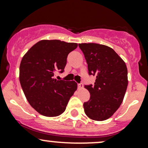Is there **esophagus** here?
I'll return each instance as SVG.
<instances>
[{"label":"esophagus","instance_id":"1","mask_svg":"<svg viewBox=\"0 0 148 148\" xmlns=\"http://www.w3.org/2000/svg\"><path fill=\"white\" fill-rule=\"evenodd\" d=\"M77 87H78V88H79V89H82V88H83V87H84L83 84H82V83L77 84Z\"/></svg>","mask_w":148,"mask_h":148}]
</instances>
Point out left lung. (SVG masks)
I'll list each match as a JSON object with an SVG mask.
<instances>
[{
    "label": "left lung",
    "mask_w": 148,
    "mask_h": 148,
    "mask_svg": "<svg viewBox=\"0 0 148 148\" xmlns=\"http://www.w3.org/2000/svg\"><path fill=\"white\" fill-rule=\"evenodd\" d=\"M88 64L89 75L95 76L94 85H85L90 99L84 103L91 119L103 121L116 112L127 86V70L123 60L110 47L96 43L79 44Z\"/></svg>",
    "instance_id": "obj_1"
}]
</instances>
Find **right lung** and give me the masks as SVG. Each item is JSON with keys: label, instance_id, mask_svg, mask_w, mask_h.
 Returning <instances> with one entry per match:
<instances>
[{"label": "right lung", "instance_id": "right-lung-1", "mask_svg": "<svg viewBox=\"0 0 148 148\" xmlns=\"http://www.w3.org/2000/svg\"><path fill=\"white\" fill-rule=\"evenodd\" d=\"M77 47V43L44 40L34 45L22 59L21 87L27 101L40 114L57 116L65 111L77 83L58 80L54 75L56 72H64L67 56Z\"/></svg>", "mask_w": 148, "mask_h": 148}]
</instances>
